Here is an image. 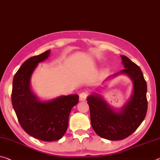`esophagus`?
Instances as JSON below:
<instances>
[{
    "label": "esophagus",
    "instance_id": "34e87169",
    "mask_svg": "<svg viewBox=\"0 0 160 160\" xmlns=\"http://www.w3.org/2000/svg\"><path fill=\"white\" fill-rule=\"evenodd\" d=\"M88 95V92H82L80 94V101H85Z\"/></svg>",
    "mask_w": 160,
    "mask_h": 160
}]
</instances>
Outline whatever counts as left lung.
Returning a JSON list of instances; mask_svg holds the SVG:
<instances>
[{"mask_svg": "<svg viewBox=\"0 0 160 160\" xmlns=\"http://www.w3.org/2000/svg\"><path fill=\"white\" fill-rule=\"evenodd\" d=\"M125 69L120 73L128 75L133 81L134 92L130 100L117 112L108 107L100 96L87 98L91 125L96 134L109 140H121L132 135L145 118L148 111L147 82L138 65L121 55Z\"/></svg>", "mask_w": 160, "mask_h": 160, "instance_id": "8db88e82", "label": "left lung"}]
</instances>
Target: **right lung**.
Returning <instances> with one entry per match:
<instances>
[{
    "label": "right lung",
    "mask_w": 160,
    "mask_h": 160,
    "mask_svg": "<svg viewBox=\"0 0 160 160\" xmlns=\"http://www.w3.org/2000/svg\"><path fill=\"white\" fill-rule=\"evenodd\" d=\"M49 53L47 50L22 63L14 75L11 93L12 107L22 128L30 136L45 142L62 138L68 129L70 111L79 101L78 95H70L41 102L31 92L30 76Z\"/></svg>",
    "instance_id": "obj_1"
}]
</instances>
